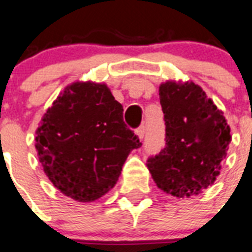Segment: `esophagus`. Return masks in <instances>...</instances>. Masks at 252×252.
<instances>
[{"mask_svg": "<svg viewBox=\"0 0 252 252\" xmlns=\"http://www.w3.org/2000/svg\"><path fill=\"white\" fill-rule=\"evenodd\" d=\"M145 132H146V126H145L144 124L138 126V128H137V129H136V134H137V136H138V138H140V140H142V138H144Z\"/></svg>", "mask_w": 252, "mask_h": 252, "instance_id": "1", "label": "esophagus"}]
</instances>
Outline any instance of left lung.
I'll return each instance as SVG.
<instances>
[{"mask_svg":"<svg viewBox=\"0 0 252 252\" xmlns=\"http://www.w3.org/2000/svg\"><path fill=\"white\" fill-rule=\"evenodd\" d=\"M165 146L147 159L159 189L176 198L202 193L221 169L230 128L211 98L194 83L167 81L159 88Z\"/></svg>","mask_w":252,"mask_h":252,"instance_id":"left-lung-1","label":"left lung"}]
</instances>
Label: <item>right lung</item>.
<instances>
[{"instance_id":"obj_1","label":"right lung","mask_w":252,"mask_h":252,"mask_svg":"<svg viewBox=\"0 0 252 252\" xmlns=\"http://www.w3.org/2000/svg\"><path fill=\"white\" fill-rule=\"evenodd\" d=\"M36 150L53 185L77 202H93L115 186L140 138L105 84L73 83L48 108Z\"/></svg>"}]
</instances>
